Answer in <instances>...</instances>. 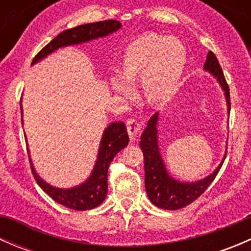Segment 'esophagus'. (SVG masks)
I'll return each mask as SVG.
<instances>
[{
	"label": "esophagus",
	"instance_id": "esophagus-1",
	"mask_svg": "<svg viewBox=\"0 0 251 251\" xmlns=\"http://www.w3.org/2000/svg\"><path fill=\"white\" fill-rule=\"evenodd\" d=\"M126 125H127V133L130 136V138L131 140H136L138 137V133L141 132L140 123L137 120H135V119H128Z\"/></svg>",
	"mask_w": 251,
	"mask_h": 251
}]
</instances>
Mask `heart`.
I'll return each mask as SVG.
<instances>
[{"mask_svg": "<svg viewBox=\"0 0 251 251\" xmlns=\"http://www.w3.org/2000/svg\"><path fill=\"white\" fill-rule=\"evenodd\" d=\"M187 58V48L177 37L156 32L138 35L124 48L119 76L110 78L111 90L121 97H130V85L140 80L141 96L147 104H165L181 86Z\"/></svg>", "mask_w": 251, "mask_h": 251, "instance_id": "b5f03b06", "label": "heart"}]
</instances>
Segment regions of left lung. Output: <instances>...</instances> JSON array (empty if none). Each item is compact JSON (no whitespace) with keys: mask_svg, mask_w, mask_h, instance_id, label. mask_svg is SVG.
<instances>
[{"mask_svg":"<svg viewBox=\"0 0 251 251\" xmlns=\"http://www.w3.org/2000/svg\"><path fill=\"white\" fill-rule=\"evenodd\" d=\"M204 70L216 77L217 82L224 91L227 102V110L229 111L231 102H229L228 85L224 76V72L220 67L219 60L212 52L207 53ZM159 115L160 114L155 113L149 119L148 125L141 136L140 147L144 156V184L149 201L155 206L164 210H177L193 203L198 197L201 196V193H204L205 189L211 184L221 169L226 159V154L214 173L207 175L204 178L194 182H182L174 178L166 169L159 149Z\"/></svg>","mask_w":251,"mask_h":251,"instance_id":"obj_1","label":"left lung"}]
</instances>
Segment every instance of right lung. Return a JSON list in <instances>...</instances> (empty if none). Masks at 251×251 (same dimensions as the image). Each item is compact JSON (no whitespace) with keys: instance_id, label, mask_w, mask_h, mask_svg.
<instances>
[{"instance_id":"right-lung-1","label":"right lung","mask_w":251,"mask_h":251,"mask_svg":"<svg viewBox=\"0 0 251 251\" xmlns=\"http://www.w3.org/2000/svg\"><path fill=\"white\" fill-rule=\"evenodd\" d=\"M121 27V23L118 20H103V22L90 23V24L78 25L73 29L64 30L58 36H55L50 44L46 45L32 60L31 65L36 64L40 60L45 59L50 53L55 52L62 47L75 46V45L86 44L92 40L105 37L113 32L118 31ZM22 110V124H23V107ZM128 144V135L126 130L125 124L121 121L111 123L108 127H105L102 135L100 148H98L97 159L93 166V170L88 178L78 186L72 188H58V187L50 186L45 179L40 177L34 168V164L29 153V160L31 164L32 175L36 179L37 184L44 189L45 192L58 204L67 206L69 209L83 211L97 207L104 201L108 191V169L110 163L113 161L114 156L125 148Z\"/></svg>"}]
</instances>
